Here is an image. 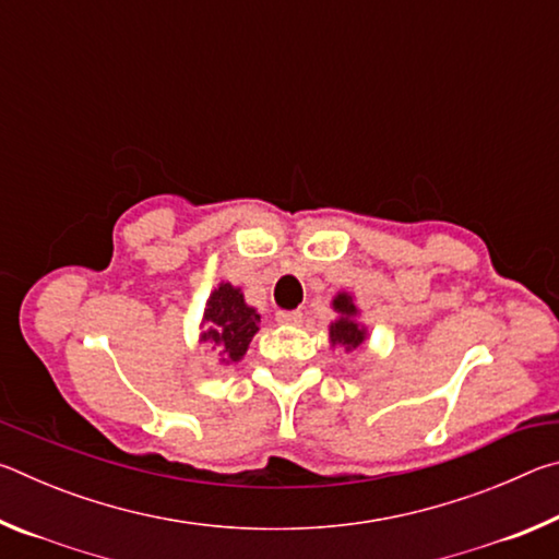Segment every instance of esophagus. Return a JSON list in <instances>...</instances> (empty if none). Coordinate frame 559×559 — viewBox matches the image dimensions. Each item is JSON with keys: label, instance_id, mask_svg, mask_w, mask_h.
Returning <instances> with one entry per match:
<instances>
[{"label": "esophagus", "instance_id": "obj_1", "mask_svg": "<svg viewBox=\"0 0 559 559\" xmlns=\"http://www.w3.org/2000/svg\"><path fill=\"white\" fill-rule=\"evenodd\" d=\"M276 320L283 325H300L302 323V313L300 310H278Z\"/></svg>", "mask_w": 559, "mask_h": 559}]
</instances>
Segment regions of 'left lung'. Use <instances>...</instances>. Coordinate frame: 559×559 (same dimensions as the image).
Masks as SVG:
<instances>
[{"label":"left lung","mask_w":559,"mask_h":559,"mask_svg":"<svg viewBox=\"0 0 559 559\" xmlns=\"http://www.w3.org/2000/svg\"><path fill=\"white\" fill-rule=\"evenodd\" d=\"M333 308L340 313V320H335V323L330 325V340H333V345H340L345 349H355L362 345L365 328H359L355 323L357 308L353 298L345 296V293H340V296L333 300Z\"/></svg>","instance_id":"left-lung-1"}]
</instances>
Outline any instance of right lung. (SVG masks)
<instances>
[{
  "instance_id": "1",
  "label": "right lung",
  "mask_w": 559,
  "mask_h": 559,
  "mask_svg": "<svg viewBox=\"0 0 559 559\" xmlns=\"http://www.w3.org/2000/svg\"><path fill=\"white\" fill-rule=\"evenodd\" d=\"M204 343H210L222 362H239L257 335L261 316L243 302L239 288L222 283L206 300Z\"/></svg>"
}]
</instances>
